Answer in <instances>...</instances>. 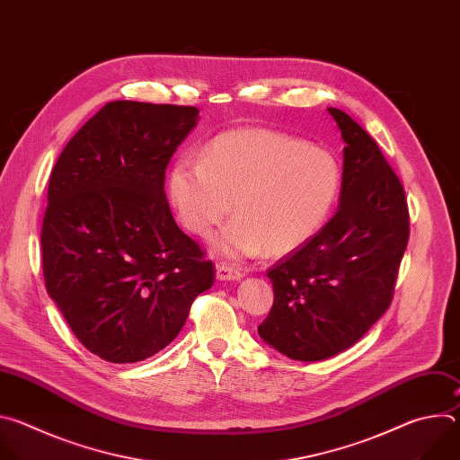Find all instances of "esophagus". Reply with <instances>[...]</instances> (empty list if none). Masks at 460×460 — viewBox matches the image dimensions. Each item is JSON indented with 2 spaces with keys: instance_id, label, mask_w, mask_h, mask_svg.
<instances>
[{
  "instance_id": "34e87169",
  "label": "esophagus",
  "mask_w": 460,
  "mask_h": 460,
  "mask_svg": "<svg viewBox=\"0 0 460 460\" xmlns=\"http://www.w3.org/2000/svg\"><path fill=\"white\" fill-rule=\"evenodd\" d=\"M217 279L218 280H240L242 279V273L231 266H226V264H220L217 266Z\"/></svg>"
}]
</instances>
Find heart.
Returning a JSON list of instances; mask_svg holds the SVG:
<instances>
[{"mask_svg":"<svg viewBox=\"0 0 460 460\" xmlns=\"http://www.w3.org/2000/svg\"><path fill=\"white\" fill-rule=\"evenodd\" d=\"M202 160L180 156L167 178L180 224L208 238L229 213L213 249L231 260L261 251L286 254L330 218L342 190L333 153L270 128H236L217 137Z\"/></svg>","mask_w":460,"mask_h":460,"instance_id":"obj_1","label":"heart"}]
</instances>
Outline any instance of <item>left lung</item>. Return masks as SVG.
<instances>
[{
	"label": "left lung",
	"mask_w": 460,
	"mask_h": 460,
	"mask_svg": "<svg viewBox=\"0 0 460 460\" xmlns=\"http://www.w3.org/2000/svg\"><path fill=\"white\" fill-rule=\"evenodd\" d=\"M346 144L341 206L309 242L268 271L275 302L258 335L279 353L316 362L358 342L389 307L410 238L406 196L375 140L327 109Z\"/></svg>",
	"instance_id": "1"
}]
</instances>
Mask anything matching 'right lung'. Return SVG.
<instances>
[{"instance_id": "add662e5", "label": "right lung", "mask_w": 460, "mask_h": 460, "mask_svg": "<svg viewBox=\"0 0 460 460\" xmlns=\"http://www.w3.org/2000/svg\"><path fill=\"white\" fill-rule=\"evenodd\" d=\"M199 109L111 102L61 151L49 180L41 261L78 341L114 364L169 346L213 261L174 222L164 181Z\"/></svg>"}]
</instances>
